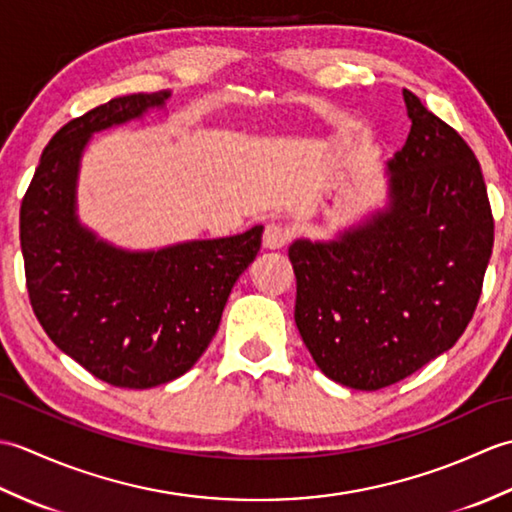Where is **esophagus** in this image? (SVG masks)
<instances>
[{
    "instance_id": "obj_1",
    "label": "esophagus",
    "mask_w": 512,
    "mask_h": 512,
    "mask_svg": "<svg viewBox=\"0 0 512 512\" xmlns=\"http://www.w3.org/2000/svg\"><path fill=\"white\" fill-rule=\"evenodd\" d=\"M290 228H286L284 224H277V222H270L264 228V246L270 250H277L281 246H286L290 242Z\"/></svg>"
}]
</instances>
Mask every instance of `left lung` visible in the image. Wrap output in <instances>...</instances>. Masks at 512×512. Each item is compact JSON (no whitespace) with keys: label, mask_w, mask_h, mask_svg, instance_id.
Instances as JSON below:
<instances>
[{"label":"left lung","mask_w":512,"mask_h":512,"mask_svg":"<svg viewBox=\"0 0 512 512\" xmlns=\"http://www.w3.org/2000/svg\"><path fill=\"white\" fill-rule=\"evenodd\" d=\"M411 132L394 160L391 204L339 242L288 248L295 321L321 372L376 391L451 350L471 323L495 222L473 149L409 90Z\"/></svg>","instance_id":"1"}]
</instances>
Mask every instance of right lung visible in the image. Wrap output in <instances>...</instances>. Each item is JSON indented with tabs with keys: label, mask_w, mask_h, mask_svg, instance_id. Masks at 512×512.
Returning a JSON list of instances; mask_svg holds the SVG:
<instances>
[{
	"label": "right lung",
	"mask_w": 512,
	"mask_h": 512,
	"mask_svg": "<svg viewBox=\"0 0 512 512\" xmlns=\"http://www.w3.org/2000/svg\"><path fill=\"white\" fill-rule=\"evenodd\" d=\"M167 96H118L65 123L43 149L19 211L26 288L41 328L92 376L125 389H149L189 372L264 233L255 226L158 253H125L96 242L76 222L74 182L88 138Z\"/></svg>",
	"instance_id": "obj_1"
}]
</instances>
